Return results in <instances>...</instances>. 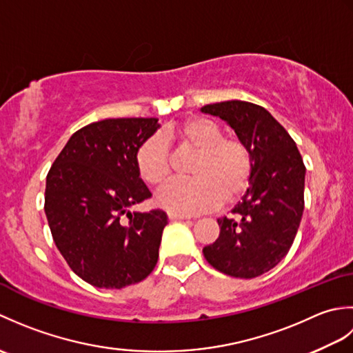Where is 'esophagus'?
I'll return each mask as SVG.
<instances>
[{"instance_id":"esophagus-1","label":"esophagus","mask_w":353,"mask_h":353,"mask_svg":"<svg viewBox=\"0 0 353 353\" xmlns=\"http://www.w3.org/2000/svg\"><path fill=\"white\" fill-rule=\"evenodd\" d=\"M168 219L170 220H188V219H191V216L183 215V214H176V212H168Z\"/></svg>"}]
</instances>
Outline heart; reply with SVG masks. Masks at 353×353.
<instances>
[{
  "label": "heart",
  "mask_w": 353,
  "mask_h": 353,
  "mask_svg": "<svg viewBox=\"0 0 353 353\" xmlns=\"http://www.w3.org/2000/svg\"><path fill=\"white\" fill-rule=\"evenodd\" d=\"M168 144L196 153L191 179L172 181L157 194V203L176 214H197L234 203L249 190L253 156L245 141L236 134H223L221 127L203 117H191L170 127L162 137H150L138 147L134 167L148 186H159L170 177L171 156Z\"/></svg>",
  "instance_id": "1"
}]
</instances>
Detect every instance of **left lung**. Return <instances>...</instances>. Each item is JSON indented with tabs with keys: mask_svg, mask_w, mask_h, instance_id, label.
I'll list each match as a JSON object with an SVG mask.
<instances>
[{
	"mask_svg": "<svg viewBox=\"0 0 353 353\" xmlns=\"http://www.w3.org/2000/svg\"><path fill=\"white\" fill-rule=\"evenodd\" d=\"M201 110L228 121L253 156L249 190L232 216L216 220L220 235L203 254L219 272L252 279L279 264L294 241L305 208V163L294 139L262 106L230 100Z\"/></svg>",
	"mask_w": 353,
	"mask_h": 353,
	"instance_id": "obj_1",
	"label": "left lung"
}]
</instances>
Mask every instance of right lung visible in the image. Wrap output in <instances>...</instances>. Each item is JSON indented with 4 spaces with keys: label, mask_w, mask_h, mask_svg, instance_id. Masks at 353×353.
<instances>
[{
    "label": "right lung",
    "mask_w": 353,
    "mask_h": 353,
    "mask_svg": "<svg viewBox=\"0 0 353 353\" xmlns=\"http://www.w3.org/2000/svg\"><path fill=\"white\" fill-rule=\"evenodd\" d=\"M156 118H109L72 134L47 174L45 214L70 268L99 288H125L153 272L167 215L129 212L152 197L134 167Z\"/></svg>",
    "instance_id": "1"
}]
</instances>
